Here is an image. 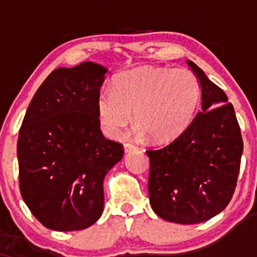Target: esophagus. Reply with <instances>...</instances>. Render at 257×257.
<instances>
[{
    "label": "esophagus",
    "mask_w": 257,
    "mask_h": 257,
    "mask_svg": "<svg viewBox=\"0 0 257 257\" xmlns=\"http://www.w3.org/2000/svg\"><path fill=\"white\" fill-rule=\"evenodd\" d=\"M134 150H137V146L132 145V144H124V151H125V152L134 151Z\"/></svg>",
    "instance_id": "esophagus-1"
}]
</instances>
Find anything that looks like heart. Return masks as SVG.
<instances>
[{"label":"heart","mask_w":257,"mask_h":257,"mask_svg":"<svg viewBox=\"0 0 257 257\" xmlns=\"http://www.w3.org/2000/svg\"><path fill=\"white\" fill-rule=\"evenodd\" d=\"M200 101L198 78L187 67L141 66L119 73L113 88L98 96V116L106 135L116 138L133 118L132 134L172 140L191 124Z\"/></svg>","instance_id":"obj_1"}]
</instances>
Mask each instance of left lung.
<instances>
[{
	"label": "left lung",
	"instance_id": "8db88e82",
	"mask_svg": "<svg viewBox=\"0 0 257 257\" xmlns=\"http://www.w3.org/2000/svg\"><path fill=\"white\" fill-rule=\"evenodd\" d=\"M186 63L199 81L202 110L175 140L146 153L153 211L170 222L192 225L214 217L231 200L243 140L225 91L196 64Z\"/></svg>",
	"mask_w": 257,
	"mask_h": 257
}]
</instances>
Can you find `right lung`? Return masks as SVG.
<instances>
[{
  "instance_id": "1",
  "label": "right lung",
  "mask_w": 257,
  "mask_h": 257,
  "mask_svg": "<svg viewBox=\"0 0 257 257\" xmlns=\"http://www.w3.org/2000/svg\"><path fill=\"white\" fill-rule=\"evenodd\" d=\"M107 69L58 67L32 98L18 138L19 186L32 215L54 231L84 229L104 210V179L123 157L100 131L98 96Z\"/></svg>"
}]
</instances>
